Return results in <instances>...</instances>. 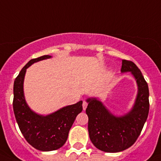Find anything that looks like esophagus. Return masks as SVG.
I'll use <instances>...</instances> for the list:
<instances>
[{"mask_svg":"<svg viewBox=\"0 0 161 161\" xmlns=\"http://www.w3.org/2000/svg\"><path fill=\"white\" fill-rule=\"evenodd\" d=\"M87 105H88V103H87V102H86V101H85V100H84V101L82 102V108H83V110H86V109Z\"/></svg>","mask_w":161,"mask_h":161,"instance_id":"1","label":"esophagus"}]
</instances>
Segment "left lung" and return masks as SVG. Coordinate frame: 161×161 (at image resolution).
Segmentation results:
<instances>
[{
    "label": "left lung",
    "mask_w": 161,
    "mask_h": 161,
    "mask_svg": "<svg viewBox=\"0 0 161 161\" xmlns=\"http://www.w3.org/2000/svg\"><path fill=\"white\" fill-rule=\"evenodd\" d=\"M121 73L130 72L137 83L138 92L130 111L121 116L113 114L100 100L88 98L86 114L91 142L100 150L121 152L131 147L140 135L150 109L149 88L139 68L122 60Z\"/></svg>",
    "instance_id": "obj_1"
}]
</instances>
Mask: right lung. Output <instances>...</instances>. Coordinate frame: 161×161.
Returning <instances> with one entry per match:
<instances>
[{"mask_svg":"<svg viewBox=\"0 0 161 161\" xmlns=\"http://www.w3.org/2000/svg\"><path fill=\"white\" fill-rule=\"evenodd\" d=\"M50 58V55H43L30 60L16 77L13 88V110L19 129L32 147L41 151L61 148L67 141L76 116L82 111V100L47 115L36 114L27 104L23 90L26 69L34 63Z\"/></svg>","mask_w":161,"mask_h":161,"instance_id":"add662e5","label":"right lung"}]
</instances>
